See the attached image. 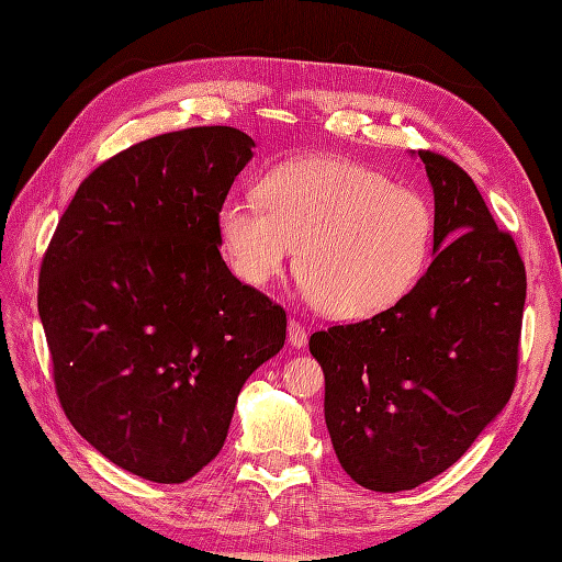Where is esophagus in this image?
Returning a JSON list of instances; mask_svg holds the SVG:
<instances>
[{"label": "esophagus", "mask_w": 562, "mask_h": 562, "mask_svg": "<svg viewBox=\"0 0 562 562\" xmlns=\"http://www.w3.org/2000/svg\"><path fill=\"white\" fill-rule=\"evenodd\" d=\"M286 329H290V344L292 347H296V349H301V347H306V341H308V333H306V327L301 325L299 321H290V325H286Z\"/></svg>", "instance_id": "obj_1"}]
</instances>
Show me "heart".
<instances>
[{"label":"heart","mask_w":562,"mask_h":562,"mask_svg":"<svg viewBox=\"0 0 562 562\" xmlns=\"http://www.w3.org/2000/svg\"><path fill=\"white\" fill-rule=\"evenodd\" d=\"M258 196L261 204H221L229 268L263 286L296 249V278L329 318L363 321L396 306L429 266L435 213L423 194L375 170L333 156L294 158L268 172Z\"/></svg>","instance_id":"heart-1"}]
</instances>
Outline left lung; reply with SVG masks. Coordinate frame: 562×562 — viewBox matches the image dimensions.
Returning a JSON list of instances; mask_svg holds the SVG:
<instances>
[{"instance_id": "left-lung-1", "label": "left lung", "mask_w": 562, "mask_h": 562, "mask_svg": "<svg viewBox=\"0 0 562 562\" xmlns=\"http://www.w3.org/2000/svg\"><path fill=\"white\" fill-rule=\"evenodd\" d=\"M435 192V261L368 321L311 335L325 423L349 477L406 492L463 456L517 380L527 276L468 172L418 151Z\"/></svg>"}]
</instances>
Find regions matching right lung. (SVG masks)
<instances>
[{"label": "right lung", "instance_id": "obj_1", "mask_svg": "<svg viewBox=\"0 0 562 562\" xmlns=\"http://www.w3.org/2000/svg\"><path fill=\"white\" fill-rule=\"evenodd\" d=\"M254 139L227 125L133 144L82 180L42 258L37 311L66 418L111 463L180 484L223 449L286 313L221 256Z\"/></svg>", "mask_w": 562, "mask_h": 562}]
</instances>
